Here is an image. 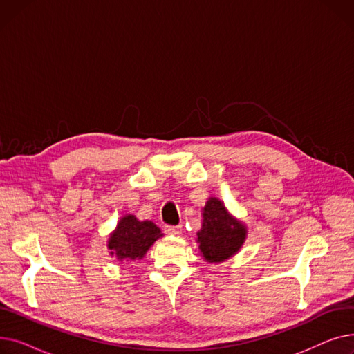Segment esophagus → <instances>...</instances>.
Listing matches in <instances>:
<instances>
[{
    "mask_svg": "<svg viewBox=\"0 0 354 354\" xmlns=\"http://www.w3.org/2000/svg\"><path fill=\"white\" fill-rule=\"evenodd\" d=\"M165 232L167 235H179L182 232V227L180 225H166Z\"/></svg>",
    "mask_w": 354,
    "mask_h": 354,
    "instance_id": "esophagus-1",
    "label": "esophagus"
}]
</instances>
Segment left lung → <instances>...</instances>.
Here are the masks:
<instances>
[{
	"mask_svg": "<svg viewBox=\"0 0 354 354\" xmlns=\"http://www.w3.org/2000/svg\"><path fill=\"white\" fill-rule=\"evenodd\" d=\"M245 227L234 219L224 203L211 198L203 208L202 228L196 234L199 250L208 263H221L232 257L245 239Z\"/></svg>",
	"mask_w": 354,
	"mask_h": 354,
	"instance_id": "left-lung-1",
	"label": "left lung"
}]
</instances>
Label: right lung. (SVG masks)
<instances>
[{
	"label": "right lung",
	"mask_w": 354,
	"mask_h": 354,
	"mask_svg": "<svg viewBox=\"0 0 354 354\" xmlns=\"http://www.w3.org/2000/svg\"><path fill=\"white\" fill-rule=\"evenodd\" d=\"M162 236L160 230L151 221H138L133 215H126L120 219L116 231L110 235L109 250L111 255L119 259L133 261L143 258L158 238Z\"/></svg>",
	"instance_id": "add662e5"
}]
</instances>
